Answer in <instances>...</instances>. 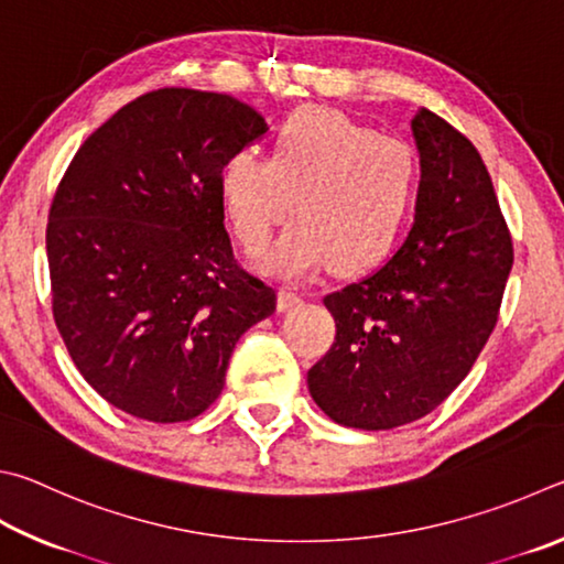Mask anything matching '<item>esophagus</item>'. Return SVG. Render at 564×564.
Wrapping results in <instances>:
<instances>
[{"label":"esophagus","mask_w":564,"mask_h":564,"mask_svg":"<svg viewBox=\"0 0 564 564\" xmlns=\"http://www.w3.org/2000/svg\"><path fill=\"white\" fill-rule=\"evenodd\" d=\"M300 302H302V294L300 292L282 290L280 294H276V307H280V312H290V310L297 307Z\"/></svg>","instance_id":"1"}]
</instances>
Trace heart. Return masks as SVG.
Here are the masks:
<instances>
[{
	"instance_id": "b5f03b06",
	"label": "heart",
	"mask_w": 564,
	"mask_h": 564,
	"mask_svg": "<svg viewBox=\"0 0 564 564\" xmlns=\"http://www.w3.org/2000/svg\"><path fill=\"white\" fill-rule=\"evenodd\" d=\"M416 191V155L397 135L373 133L329 108H302L280 126L272 158L240 151L217 175L223 210L250 254L276 280L332 270L361 272L389 254Z\"/></svg>"
}]
</instances>
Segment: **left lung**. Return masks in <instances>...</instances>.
Here are the masks:
<instances>
[{
	"label": "left lung",
	"mask_w": 564,
	"mask_h": 564,
	"mask_svg": "<svg viewBox=\"0 0 564 564\" xmlns=\"http://www.w3.org/2000/svg\"><path fill=\"white\" fill-rule=\"evenodd\" d=\"M421 181L409 235L379 270L327 294L337 341L307 373L332 421L389 431L419 421L468 377L512 267L496 191L466 135L419 108Z\"/></svg>",
	"instance_id": "left-lung-1"
}]
</instances>
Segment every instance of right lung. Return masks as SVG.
<instances>
[{"instance_id":"right-lung-1","label":"right lung","mask_w":564,"mask_h":564,"mask_svg":"<svg viewBox=\"0 0 564 564\" xmlns=\"http://www.w3.org/2000/svg\"><path fill=\"white\" fill-rule=\"evenodd\" d=\"M267 133L227 94L158 88L96 128L54 195L52 307L98 397L191 421L220 397L235 344L276 294L232 257L217 175Z\"/></svg>"}]
</instances>
